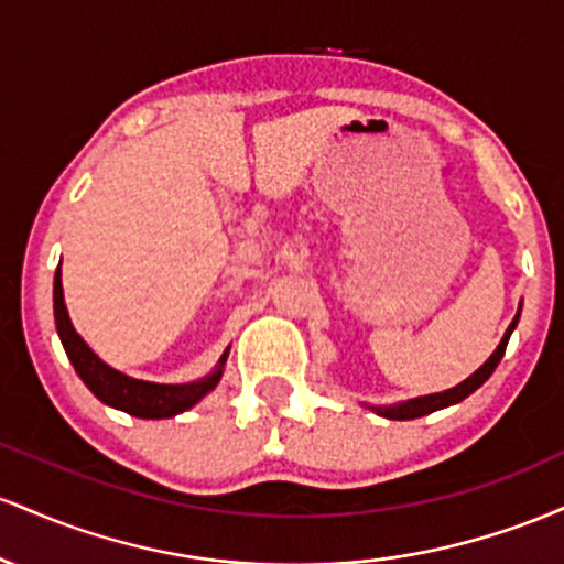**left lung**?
<instances>
[{"mask_svg": "<svg viewBox=\"0 0 564 564\" xmlns=\"http://www.w3.org/2000/svg\"><path fill=\"white\" fill-rule=\"evenodd\" d=\"M517 319H520V314L514 316V322H511V325H509V330H506L503 340H501V344H498V349L490 354V359H487V362L479 367V370L474 372V376L466 378L464 383H458V386H455V389L442 391V394L419 397V400H410V402H404V404H394V408H378V413L386 415V419H394V421H410V419H421V415L434 413V410L447 408V404H455V402L466 400V397H469L471 391H477L479 386H482L487 378L492 376V370H496L498 362H501V357H503V351H506V344H509V335L517 327Z\"/></svg>", "mask_w": 564, "mask_h": 564, "instance_id": "1", "label": "left lung"}]
</instances>
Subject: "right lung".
Returning a JSON list of instances; mask_svg holds the SVG:
<instances>
[{
    "label": "right lung",
    "mask_w": 564,
    "mask_h": 564,
    "mask_svg": "<svg viewBox=\"0 0 564 564\" xmlns=\"http://www.w3.org/2000/svg\"><path fill=\"white\" fill-rule=\"evenodd\" d=\"M53 301H55V325H58L61 344L66 349L68 359H72L77 376L85 381L87 389L98 397L100 402L111 404V408L124 410V413L135 415V419H173V415L183 413V410L194 408L207 391L215 389V383L220 381V367L226 362V351L220 357V367L213 376L202 378L194 383H181V386H167V383H149V381H135V378L124 376V372L113 370L106 362H100L95 357L90 346L79 338V333L74 330L72 319H68L66 303H63V284H61V269L55 271V284H53Z\"/></svg>",
    "instance_id": "obj_1"
}]
</instances>
